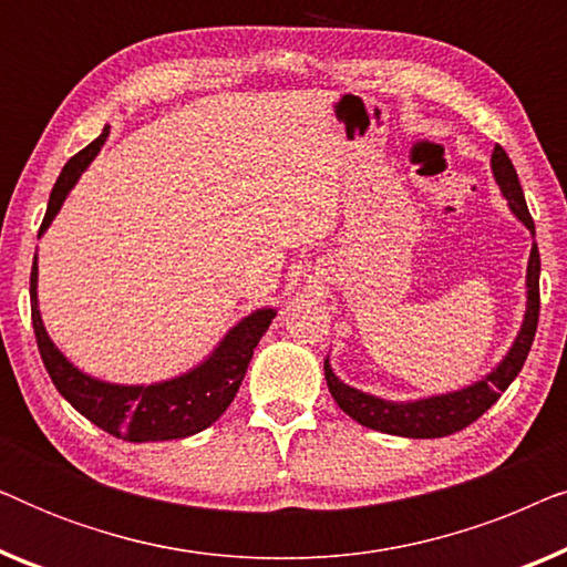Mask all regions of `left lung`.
<instances>
[{
	"label": "left lung",
	"instance_id": "left-lung-1",
	"mask_svg": "<svg viewBox=\"0 0 567 567\" xmlns=\"http://www.w3.org/2000/svg\"><path fill=\"white\" fill-rule=\"evenodd\" d=\"M491 169L495 183H498L501 196L506 198V204L518 221L532 231L534 239V221L526 208L522 183L514 165H511L508 154L503 152V146L495 144ZM539 322V250L537 243H532L529 252V266H526V309L522 328H518L514 343H511L508 353L503 355L498 367L487 371L483 379L472 382L462 390L444 392V394H431V398L421 400H384L377 394L361 392L355 386L346 384L343 379L336 377V371L330 367V359H324V379H328L330 394L336 398L338 408L346 415H351L355 423L367 425V429L392 433V436H405V439H441L452 436V433L467 429L470 423H475L487 408H493L503 392L508 390V384L514 382L522 371L529 348L534 343V332H537Z\"/></svg>",
	"mask_w": 567,
	"mask_h": 567
}]
</instances>
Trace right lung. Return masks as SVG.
I'll return each mask as SVG.
<instances>
[{"label": "right lung", "instance_id": "add662e5", "mask_svg": "<svg viewBox=\"0 0 567 567\" xmlns=\"http://www.w3.org/2000/svg\"><path fill=\"white\" fill-rule=\"evenodd\" d=\"M107 134H111V126H105L95 142L84 146L80 154H74L61 169L38 237H43V231L56 219L69 190L74 188L80 175L103 150ZM30 312H33L38 351H41L45 371H49L61 398L76 413L95 423L97 429L107 431L115 439L134 441V444L188 439L219 421L224 410L235 400L239 384H243L255 346L260 343V338L266 336L268 324L276 317L274 307L255 309L235 328L227 330V336L216 343L204 361L181 377L154 384H113L76 369L45 332L41 309H38V255L33 258V270H30Z\"/></svg>", "mask_w": 567, "mask_h": 567}]
</instances>
